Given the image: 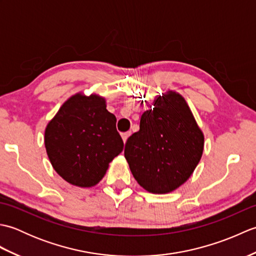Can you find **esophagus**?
I'll return each mask as SVG.
<instances>
[{"label": "esophagus", "mask_w": 256, "mask_h": 256, "mask_svg": "<svg viewBox=\"0 0 256 256\" xmlns=\"http://www.w3.org/2000/svg\"><path fill=\"white\" fill-rule=\"evenodd\" d=\"M130 135H131V132H125V133H122V134H121V136H122V140H123L124 143L126 142Z\"/></svg>", "instance_id": "obj_1"}]
</instances>
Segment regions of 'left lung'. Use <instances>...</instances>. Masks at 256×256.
<instances>
[{"mask_svg":"<svg viewBox=\"0 0 256 256\" xmlns=\"http://www.w3.org/2000/svg\"><path fill=\"white\" fill-rule=\"evenodd\" d=\"M142 114L140 131L125 143L124 156L134 178L153 194L177 189L192 176L204 152V134L184 98L160 96Z\"/></svg>","mask_w":256,"mask_h":256,"instance_id":"1","label":"left lung"}]
</instances>
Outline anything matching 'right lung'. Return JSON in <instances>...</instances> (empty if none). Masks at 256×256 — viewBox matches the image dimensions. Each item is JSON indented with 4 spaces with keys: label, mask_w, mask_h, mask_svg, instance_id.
<instances>
[{
    "label": "right lung",
    "mask_w": 256,
    "mask_h": 256,
    "mask_svg": "<svg viewBox=\"0 0 256 256\" xmlns=\"http://www.w3.org/2000/svg\"><path fill=\"white\" fill-rule=\"evenodd\" d=\"M116 118L103 98L77 94L64 103L45 131L47 155L59 176L78 187L99 182L123 150Z\"/></svg>",
    "instance_id": "obj_1"
}]
</instances>
